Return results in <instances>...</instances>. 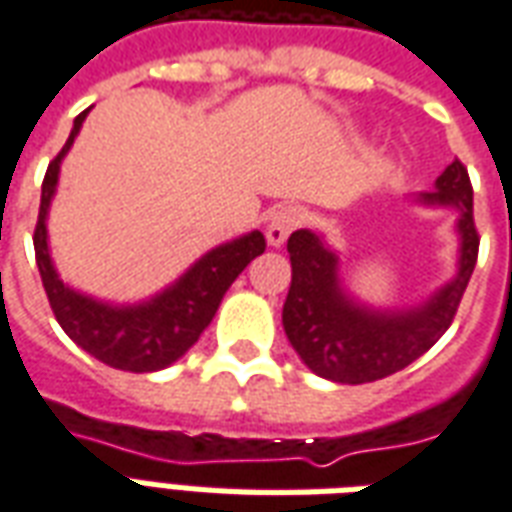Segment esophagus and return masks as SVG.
I'll list each match as a JSON object with an SVG mask.
<instances>
[{"label":"esophagus","instance_id":"1","mask_svg":"<svg viewBox=\"0 0 512 512\" xmlns=\"http://www.w3.org/2000/svg\"><path fill=\"white\" fill-rule=\"evenodd\" d=\"M301 219H304V216H301L299 208H293V205H288V208H279V211L271 213V219H268L266 224L268 246L285 244V241H288V235L301 224Z\"/></svg>","mask_w":512,"mask_h":512}]
</instances>
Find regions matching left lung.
Wrapping results in <instances>:
<instances>
[{"label":"left lung","mask_w":512,"mask_h":512,"mask_svg":"<svg viewBox=\"0 0 512 512\" xmlns=\"http://www.w3.org/2000/svg\"><path fill=\"white\" fill-rule=\"evenodd\" d=\"M411 202L455 213L458 235L455 274L411 307H376L354 296L343 279L340 252L318 230H296L288 238L293 277L282 326L315 376L334 384H370L411 365L450 329L480 246L469 172L455 158L436 178L433 191H422Z\"/></svg>","instance_id":"8db88e82"}]
</instances>
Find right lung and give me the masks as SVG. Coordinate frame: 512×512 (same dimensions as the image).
Here are the masks:
<instances>
[{
  "mask_svg": "<svg viewBox=\"0 0 512 512\" xmlns=\"http://www.w3.org/2000/svg\"><path fill=\"white\" fill-rule=\"evenodd\" d=\"M87 112L73 120L68 142L60 150V156L51 161L43 178L38 227H35V260H38L40 279L54 318L82 351L115 370L156 373L178 362L200 340V334L213 321L235 277L257 255H263L266 238L260 230H252L233 241L213 246L200 260H194L175 282H169L167 288L153 293L150 299L131 301V304L95 299L90 293H82L68 282H62L51 257L49 211L60 183L62 158L68 156L73 139L82 131Z\"/></svg>",
  "mask_w": 512,
  "mask_h": 512,
  "instance_id": "1",
  "label": "right lung"
}]
</instances>
